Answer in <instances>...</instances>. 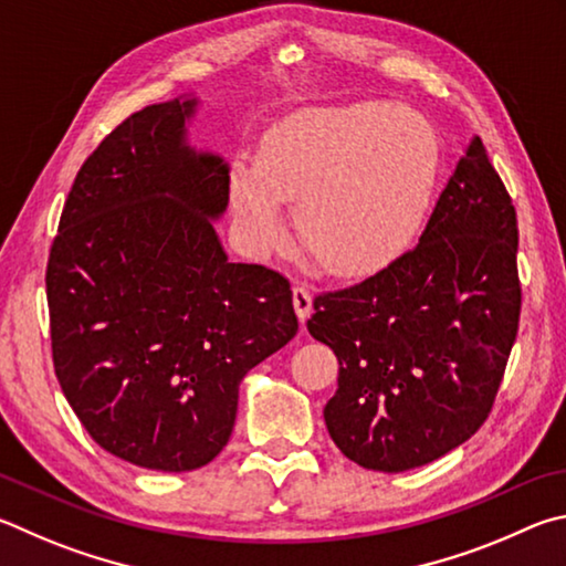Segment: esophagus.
Returning <instances> with one entry per match:
<instances>
[{
  "instance_id": "1",
  "label": "esophagus",
  "mask_w": 566,
  "mask_h": 566,
  "mask_svg": "<svg viewBox=\"0 0 566 566\" xmlns=\"http://www.w3.org/2000/svg\"><path fill=\"white\" fill-rule=\"evenodd\" d=\"M293 308H295V315H298L301 323L308 321V315L313 311V295L308 291V285H295V289H293Z\"/></svg>"
}]
</instances>
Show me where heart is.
<instances>
[{
	"mask_svg": "<svg viewBox=\"0 0 566 566\" xmlns=\"http://www.w3.org/2000/svg\"><path fill=\"white\" fill-rule=\"evenodd\" d=\"M438 171V136L418 112L358 102L277 126L255 164L231 168V208L253 253L281 243L283 201L303 243L333 273H370L418 228Z\"/></svg>",
	"mask_w": 566,
	"mask_h": 566,
	"instance_id": "obj_1",
	"label": "heart"
}]
</instances>
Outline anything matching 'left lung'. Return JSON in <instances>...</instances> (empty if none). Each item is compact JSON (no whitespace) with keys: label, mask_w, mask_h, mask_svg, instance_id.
Masks as SVG:
<instances>
[{"label":"left lung","mask_w":566,"mask_h":566,"mask_svg":"<svg viewBox=\"0 0 566 566\" xmlns=\"http://www.w3.org/2000/svg\"><path fill=\"white\" fill-rule=\"evenodd\" d=\"M517 241L512 198L474 136L420 243L313 301L308 331L340 365L323 418L345 458L405 472L480 430L517 338Z\"/></svg>","instance_id":"left-lung-1"}]
</instances>
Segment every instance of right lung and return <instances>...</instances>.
Instances as JSON below:
<instances>
[{
  "label": "right lung",
  "mask_w": 566,
  "mask_h": 566,
  "mask_svg": "<svg viewBox=\"0 0 566 566\" xmlns=\"http://www.w3.org/2000/svg\"><path fill=\"white\" fill-rule=\"evenodd\" d=\"M196 96L118 124L78 168L46 265L59 385L98 448L188 472L226 448L245 373L295 333L291 283L231 263L223 156L188 144Z\"/></svg>",
  "instance_id": "right-lung-1"
}]
</instances>
